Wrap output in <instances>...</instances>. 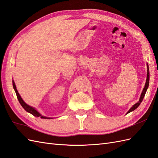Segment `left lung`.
<instances>
[{"label":"left lung","mask_w":158,"mask_h":158,"mask_svg":"<svg viewBox=\"0 0 158 158\" xmlns=\"http://www.w3.org/2000/svg\"><path fill=\"white\" fill-rule=\"evenodd\" d=\"M147 69H148V70H147V77H146V84H145V86L144 88V89H143L142 90V92L141 94V95L140 97V99H139V101H138L137 103H136L135 105H133L132 107H131V108L128 110V112L127 113V114L131 113L132 111H133L134 110H135L138 106H140L141 102H142L143 99H144V96H145V94H146V92L147 91V89L148 88V86H149V82H150V71H149V67H148V64H147Z\"/></svg>","instance_id":"obj_1"}]
</instances>
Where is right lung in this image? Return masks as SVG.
<instances>
[{
	"instance_id": "right-lung-1",
	"label": "right lung",
	"mask_w": 158,
	"mask_h": 158,
	"mask_svg": "<svg viewBox=\"0 0 158 158\" xmlns=\"http://www.w3.org/2000/svg\"><path fill=\"white\" fill-rule=\"evenodd\" d=\"M12 85H13V88H14V90H15V92L16 94V95H17V98H18V99L19 102H20V103L21 106H22V107L27 112L31 113V114H33V116H35L36 117H40L41 118H47V119H51V118H52L51 117H45V116L41 115V114L40 112H38L34 107H33L31 106H30L29 105H27V103H26L24 102V101H23V100L22 99V98H21L20 95L19 94L18 90L16 89V86L15 82H14V80H12Z\"/></svg>"
}]
</instances>
